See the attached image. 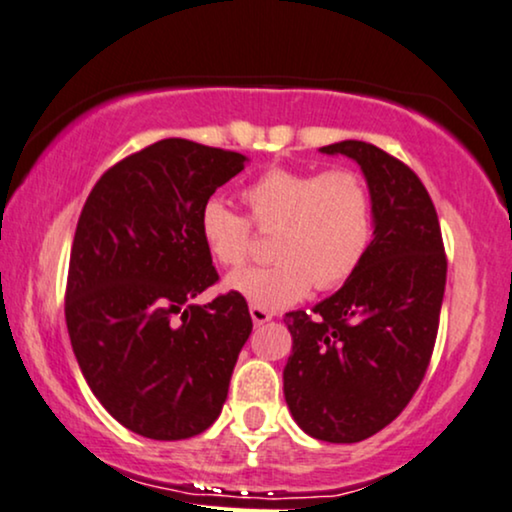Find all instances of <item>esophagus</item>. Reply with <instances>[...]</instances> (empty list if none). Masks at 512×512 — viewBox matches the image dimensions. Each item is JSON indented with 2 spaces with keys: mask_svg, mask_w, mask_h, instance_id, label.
<instances>
[{
  "mask_svg": "<svg viewBox=\"0 0 512 512\" xmlns=\"http://www.w3.org/2000/svg\"><path fill=\"white\" fill-rule=\"evenodd\" d=\"M250 316H252V321H255V326H262V323H267V321H271V314L269 309H264V307H260V304H250Z\"/></svg>",
  "mask_w": 512,
  "mask_h": 512,
  "instance_id": "1",
  "label": "esophagus"
}]
</instances>
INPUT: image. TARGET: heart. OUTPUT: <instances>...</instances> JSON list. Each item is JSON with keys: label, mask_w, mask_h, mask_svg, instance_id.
<instances>
[{"label": "heart", "mask_w": 512, "mask_h": 512, "mask_svg": "<svg viewBox=\"0 0 512 512\" xmlns=\"http://www.w3.org/2000/svg\"><path fill=\"white\" fill-rule=\"evenodd\" d=\"M248 217L212 198L200 210V238L217 264L241 269L250 260L257 231L271 234L269 267L234 274L226 286L276 309L309 288L331 290L364 262L373 241V198L352 170L271 167L241 191Z\"/></svg>", "instance_id": "obj_1"}]
</instances>
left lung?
<instances>
[{
  "mask_svg": "<svg viewBox=\"0 0 512 512\" xmlns=\"http://www.w3.org/2000/svg\"><path fill=\"white\" fill-rule=\"evenodd\" d=\"M323 153L357 160L373 198V241L338 293L288 312L293 354L283 394L297 425L352 444L390 425L423 383L435 349L446 252L418 174L383 148L340 141Z\"/></svg>",
  "mask_w": 512,
  "mask_h": 512,
  "instance_id": "left-lung-1",
  "label": "left lung"
}]
</instances>
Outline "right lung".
Segmentation results:
<instances>
[{"instance_id":"obj_1","label":"right lung","mask_w":512,"mask_h":512,"mask_svg":"<svg viewBox=\"0 0 512 512\" xmlns=\"http://www.w3.org/2000/svg\"><path fill=\"white\" fill-rule=\"evenodd\" d=\"M245 155L163 139L96 181L70 250L66 323L103 409L148 439L200 435L222 411L252 319L241 293L191 304L219 281L200 210Z\"/></svg>"}]
</instances>
